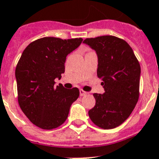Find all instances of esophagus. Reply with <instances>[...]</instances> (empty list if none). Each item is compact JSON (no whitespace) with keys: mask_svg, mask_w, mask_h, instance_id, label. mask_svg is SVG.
<instances>
[{"mask_svg":"<svg viewBox=\"0 0 159 159\" xmlns=\"http://www.w3.org/2000/svg\"><path fill=\"white\" fill-rule=\"evenodd\" d=\"M86 94H87V92L84 91L83 90H82V89L80 90V95H81V96H84V95H86Z\"/></svg>","mask_w":159,"mask_h":159,"instance_id":"obj_1","label":"esophagus"}]
</instances>
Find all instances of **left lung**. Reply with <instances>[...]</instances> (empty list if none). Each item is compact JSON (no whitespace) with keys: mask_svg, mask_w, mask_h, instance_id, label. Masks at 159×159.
<instances>
[{"mask_svg":"<svg viewBox=\"0 0 159 159\" xmlns=\"http://www.w3.org/2000/svg\"><path fill=\"white\" fill-rule=\"evenodd\" d=\"M83 42L96 52L97 76L104 89V94H93L95 105L89 110V117L100 128H115L128 118L139 100L140 64L121 38L101 36Z\"/></svg>","mask_w":159,"mask_h":159,"instance_id":"left-lung-1","label":"left lung"}]
</instances>
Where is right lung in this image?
I'll use <instances>...</instances> for the list:
<instances>
[{
  "label": "right lung",
  "mask_w": 159,
  "mask_h": 159,
  "mask_svg": "<svg viewBox=\"0 0 159 159\" xmlns=\"http://www.w3.org/2000/svg\"><path fill=\"white\" fill-rule=\"evenodd\" d=\"M82 38L63 40L43 37L31 42L15 69L18 101L22 111L37 126L45 130L62 125L73 102L79 97L77 87L55 86L64 73L67 55L78 47Z\"/></svg>",
  "instance_id": "right-lung-1"
}]
</instances>
